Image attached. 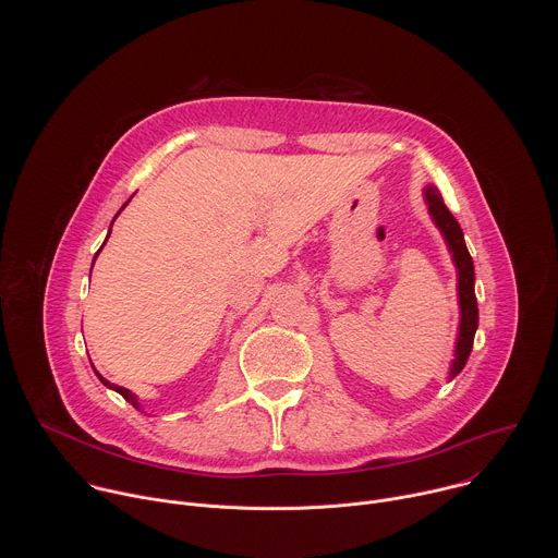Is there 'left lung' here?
I'll return each mask as SVG.
<instances>
[{
    "instance_id": "1",
    "label": "left lung",
    "mask_w": 558,
    "mask_h": 558,
    "mask_svg": "<svg viewBox=\"0 0 558 558\" xmlns=\"http://www.w3.org/2000/svg\"><path fill=\"white\" fill-rule=\"evenodd\" d=\"M424 198L428 205V211L441 231L444 241L452 254V263L457 267V295H459V336H457V347H454V360L450 364V379L461 373V368L468 362V355L472 351L474 342V331L480 327V308H476V298H474V265L468 254V247L463 243V231L454 216L448 211L444 205V198L435 185L424 187Z\"/></svg>"
}]
</instances>
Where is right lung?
Instances as JSON below:
<instances>
[{
	"mask_svg": "<svg viewBox=\"0 0 558 558\" xmlns=\"http://www.w3.org/2000/svg\"><path fill=\"white\" fill-rule=\"evenodd\" d=\"M128 203H130V201H128ZM128 203H125V205H128ZM125 205H123V207H125ZM123 207H121V209H123ZM117 216H119V214H117ZM117 216H114V218H117ZM112 222H114V220H112ZM110 231H112V225H110ZM95 258H97V256H95ZM93 265H95V263H93ZM95 373H97V371H95ZM97 377L101 379V384H104V386H108V388L117 390L119 395H123V400H125V402H130V404H132L134 409H138V411H141V404H138V400H136V395H134L132 390H128V388H123V386H117V384H110V381H108L106 377H101L99 373H97Z\"/></svg>",
	"mask_w": 558,
	"mask_h": 558,
	"instance_id": "1",
	"label": "right lung"
}]
</instances>
